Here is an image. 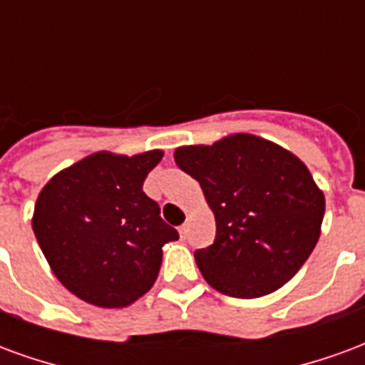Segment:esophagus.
I'll return each mask as SVG.
<instances>
[{"label":"esophagus","mask_w":365,"mask_h":365,"mask_svg":"<svg viewBox=\"0 0 365 365\" xmlns=\"http://www.w3.org/2000/svg\"><path fill=\"white\" fill-rule=\"evenodd\" d=\"M178 230H180V237H182V238L187 237V225H182V227H180Z\"/></svg>","instance_id":"1"}]
</instances>
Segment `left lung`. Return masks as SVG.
Instances as JSON below:
<instances>
[{
  "label": "left lung",
  "instance_id": "obj_1",
  "mask_svg": "<svg viewBox=\"0 0 365 365\" xmlns=\"http://www.w3.org/2000/svg\"><path fill=\"white\" fill-rule=\"evenodd\" d=\"M195 178L217 238L195 252L205 282L229 297L274 293L297 274L321 237L324 193L309 168L279 144L248 133L174 152Z\"/></svg>",
  "mask_w": 365,
  "mask_h": 365
}]
</instances>
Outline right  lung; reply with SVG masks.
Segmentation results:
<instances>
[{
  "mask_svg": "<svg viewBox=\"0 0 365 365\" xmlns=\"http://www.w3.org/2000/svg\"><path fill=\"white\" fill-rule=\"evenodd\" d=\"M162 156L93 152L52 175L38 193L36 242L52 274L86 303L133 305L158 277L162 246L180 238L143 191Z\"/></svg>",
  "mask_w": 365,
  "mask_h": 365,
  "instance_id": "add662e5",
  "label": "right lung"
}]
</instances>
